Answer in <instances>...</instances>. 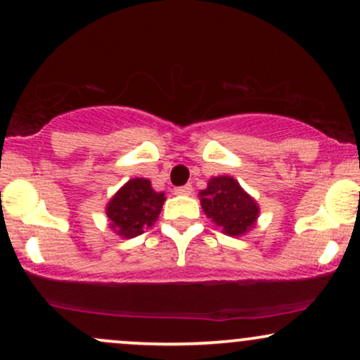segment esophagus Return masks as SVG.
I'll use <instances>...</instances> for the list:
<instances>
[{"label":"esophagus","instance_id":"1","mask_svg":"<svg viewBox=\"0 0 360 360\" xmlns=\"http://www.w3.org/2000/svg\"><path fill=\"white\" fill-rule=\"evenodd\" d=\"M192 191H193L192 185L188 184V185H181V187H176L175 193H176V195H191Z\"/></svg>","mask_w":360,"mask_h":360}]
</instances>
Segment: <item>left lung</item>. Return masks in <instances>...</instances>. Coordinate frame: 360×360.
Returning a JSON list of instances; mask_svg holds the SVG:
<instances>
[{
  "instance_id": "8db88e82",
  "label": "left lung",
  "mask_w": 360,
  "mask_h": 360,
  "mask_svg": "<svg viewBox=\"0 0 360 360\" xmlns=\"http://www.w3.org/2000/svg\"><path fill=\"white\" fill-rule=\"evenodd\" d=\"M204 212L229 236H240L253 228L258 205L231 176H216L200 192Z\"/></svg>"
}]
</instances>
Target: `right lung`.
Here are the masks:
<instances>
[{"instance_id": "right-lung-1", "label": "right lung", "mask_w": 360, "mask_h": 360, "mask_svg": "<svg viewBox=\"0 0 360 360\" xmlns=\"http://www.w3.org/2000/svg\"><path fill=\"white\" fill-rule=\"evenodd\" d=\"M163 202L165 193L153 191L151 181L132 179L108 202L107 216L117 234L134 238L155 223Z\"/></svg>"}]
</instances>
